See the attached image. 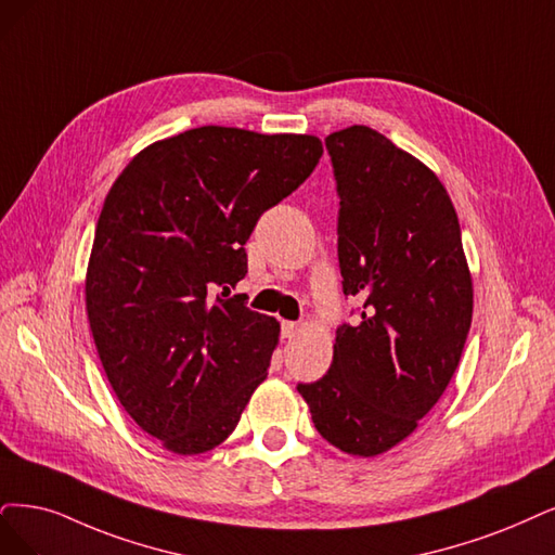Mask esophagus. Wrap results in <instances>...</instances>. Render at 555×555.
<instances>
[{
  "mask_svg": "<svg viewBox=\"0 0 555 555\" xmlns=\"http://www.w3.org/2000/svg\"><path fill=\"white\" fill-rule=\"evenodd\" d=\"M299 332V324L297 322H283L281 324V336L283 338H295Z\"/></svg>",
  "mask_w": 555,
  "mask_h": 555,
  "instance_id": "1",
  "label": "esophagus"
}]
</instances>
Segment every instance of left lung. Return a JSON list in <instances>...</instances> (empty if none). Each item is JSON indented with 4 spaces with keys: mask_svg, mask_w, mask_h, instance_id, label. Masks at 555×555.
Here are the masks:
<instances>
[{
    "mask_svg": "<svg viewBox=\"0 0 555 555\" xmlns=\"http://www.w3.org/2000/svg\"><path fill=\"white\" fill-rule=\"evenodd\" d=\"M340 194L345 295L330 373L297 391L318 433L347 455L375 457L418 427L443 396L474 318V279L455 205L437 173L365 126L324 139Z\"/></svg>",
    "mask_w": 555,
    "mask_h": 555,
    "instance_id": "obj_1",
    "label": "left lung"
}]
</instances>
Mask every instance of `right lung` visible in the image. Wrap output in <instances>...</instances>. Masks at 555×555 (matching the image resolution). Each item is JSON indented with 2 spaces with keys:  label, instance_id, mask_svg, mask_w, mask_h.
Masks as SVG:
<instances>
[{
  "label": "right lung",
  "instance_id": "obj_1",
  "mask_svg": "<svg viewBox=\"0 0 555 555\" xmlns=\"http://www.w3.org/2000/svg\"><path fill=\"white\" fill-rule=\"evenodd\" d=\"M322 153L315 134L203 126L139 151L102 203L85 285L95 350L122 409L176 455L229 439L267 379L281 324L229 295L258 217Z\"/></svg>",
  "mask_w": 555,
  "mask_h": 555
}]
</instances>
